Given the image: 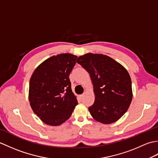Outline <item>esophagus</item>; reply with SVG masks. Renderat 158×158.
Segmentation results:
<instances>
[{
  "label": "esophagus",
  "mask_w": 158,
  "mask_h": 158,
  "mask_svg": "<svg viewBox=\"0 0 158 158\" xmlns=\"http://www.w3.org/2000/svg\"><path fill=\"white\" fill-rule=\"evenodd\" d=\"M84 96H85V93H83V94H82L81 95V98H83V97Z\"/></svg>",
  "instance_id": "1"
}]
</instances>
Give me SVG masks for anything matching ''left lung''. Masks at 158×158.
Listing matches in <instances>:
<instances>
[{"instance_id":"1","label":"left lung","mask_w":158,"mask_h":158,"mask_svg":"<svg viewBox=\"0 0 158 158\" xmlns=\"http://www.w3.org/2000/svg\"><path fill=\"white\" fill-rule=\"evenodd\" d=\"M77 62L89 74L95 100L88 109L97 122L109 124L122 117L132 100V81L124 67L110 57L88 53Z\"/></svg>"}]
</instances>
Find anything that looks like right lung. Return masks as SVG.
I'll list each match as a JSON object with an SVG mask.
<instances>
[{
    "label": "right lung",
    "instance_id": "right-lung-1",
    "mask_svg": "<svg viewBox=\"0 0 158 158\" xmlns=\"http://www.w3.org/2000/svg\"><path fill=\"white\" fill-rule=\"evenodd\" d=\"M77 58L71 53L52 56L42 62L31 76L30 105L48 125L56 126L66 122L78 104L69 79Z\"/></svg>",
    "mask_w": 158,
    "mask_h": 158
}]
</instances>
